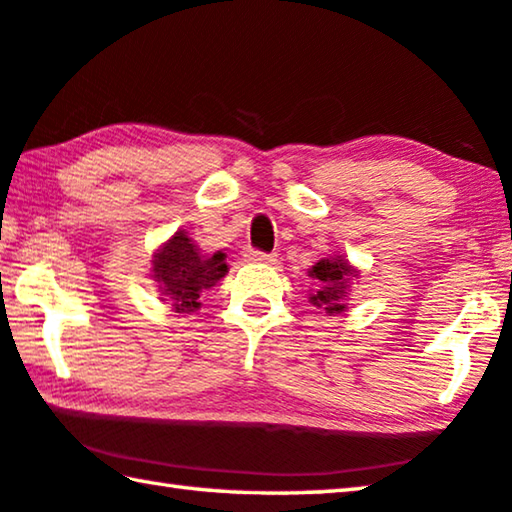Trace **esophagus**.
I'll return each instance as SVG.
<instances>
[{"mask_svg": "<svg viewBox=\"0 0 512 512\" xmlns=\"http://www.w3.org/2000/svg\"><path fill=\"white\" fill-rule=\"evenodd\" d=\"M244 259H246V262H253V264H273L275 262V255H266V253H259V250L246 248L244 250Z\"/></svg>", "mask_w": 512, "mask_h": 512, "instance_id": "1", "label": "esophagus"}]
</instances>
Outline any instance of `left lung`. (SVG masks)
<instances>
[{
	"label": "left lung",
	"mask_w": 512,
	"mask_h": 512,
	"mask_svg": "<svg viewBox=\"0 0 512 512\" xmlns=\"http://www.w3.org/2000/svg\"><path fill=\"white\" fill-rule=\"evenodd\" d=\"M309 277H314L318 289L309 293V302L327 316L341 314L348 309V298L352 284L359 280L361 271L352 266L345 255L323 257L309 268Z\"/></svg>",
	"instance_id": "left-lung-1"
}]
</instances>
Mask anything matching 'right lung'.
Returning <instances> with one entry per match:
<instances>
[{
  "label": "right lung",
  "mask_w": 512,
  "mask_h": 512,
  "mask_svg": "<svg viewBox=\"0 0 512 512\" xmlns=\"http://www.w3.org/2000/svg\"><path fill=\"white\" fill-rule=\"evenodd\" d=\"M228 275L225 253H203L180 228L151 257V280L176 314L201 309V296Z\"/></svg>",
  "instance_id": "1"
}]
</instances>
